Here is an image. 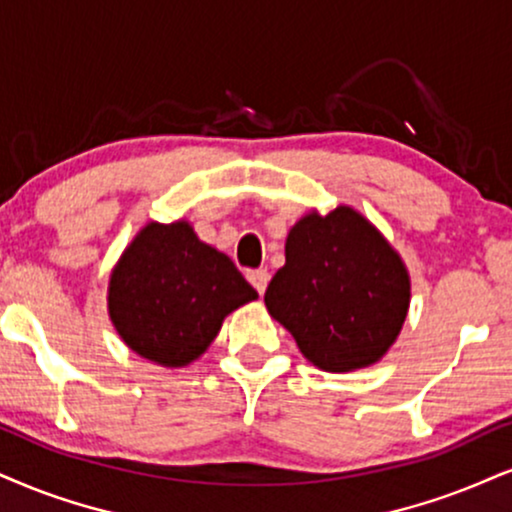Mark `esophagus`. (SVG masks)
Returning <instances> with one entry per match:
<instances>
[{
    "instance_id": "1",
    "label": "esophagus",
    "mask_w": 512,
    "mask_h": 512,
    "mask_svg": "<svg viewBox=\"0 0 512 512\" xmlns=\"http://www.w3.org/2000/svg\"><path fill=\"white\" fill-rule=\"evenodd\" d=\"M246 277H249V282H251V285H254V289H256L258 294L266 292L268 280H270L268 270H249V273H246Z\"/></svg>"
}]
</instances>
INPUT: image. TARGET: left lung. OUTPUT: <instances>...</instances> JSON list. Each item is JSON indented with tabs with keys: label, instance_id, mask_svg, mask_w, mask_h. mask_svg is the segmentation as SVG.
<instances>
[{
	"label": "left lung",
	"instance_id": "left-lung-1",
	"mask_svg": "<svg viewBox=\"0 0 512 512\" xmlns=\"http://www.w3.org/2000/svg\"><path fill=\"white\" fill-rule=\"evenodd\" d=\"M408 304L401 256L351 206L301 218L287 235L285 266L266 289L268 313L327 372L380 361L399 337Z\"/></svg>",
	"mask_w": 512,
	"mask_h": 512
}]
</instances>
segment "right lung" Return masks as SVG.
Here are the masks:
<instances>
[{"label":"right lung","mask_w":512,"mask_h":512,"mask_svg":"<svg viewBox=\"0 0 512 512\" xmlns=\"http://www.w3.org/2000/svg\"><path fill=\"white\" fill-rule=\"evenodd\" d=\"M258 299L225 254L187 220L149 223L123 251L109 282L116 332L147 361L182 368L204 353L225 315Z\"/></svg>","instance_id":"obj_1"}]
</instances>
